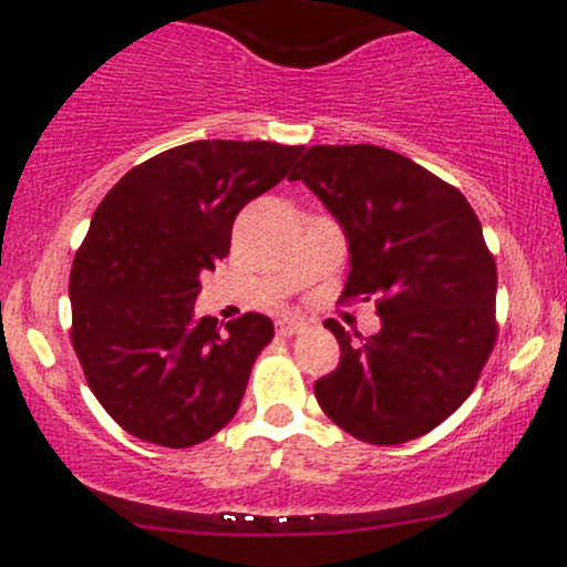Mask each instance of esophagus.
<instances>
[{"label": "esophagus", "mask_w": 567, "mask_h": 567, "mask_svg": "<svg viewBox=\"0 0 567 567\" xmlns=\"http://www.w3.org/2000/svg\"><path fill=\"white\" fill-rule=\"evenodd\" d=\"M303 320L301 317H282V320L277 322V333L279 336H296V333H301L303 330Z\"/></svg>", "instance_id": "1"}]
</instances>
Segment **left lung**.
Returning a JSON list of instances; mask_svg holds the SVG:
<instances>
[{
	"label": "left lung",
	"instance_id": "8db88e82",
	"mask_svg": "<svg viewBox=\"0 0 567 567\" xmlns=\"http://www.w3.org/2000/svg\"><path fill=\"white\" fill-rule=\"evenodd\" d=\"M292 181L333 213L349 243L343 296L375 298L381 330L315 383L330 421L370 445L432 432L464 405L496 347V261L458 188L383 146H311Z\"/></svg>",
	"mask_w": 567,
	"mask_h": 567
}]
</instances>
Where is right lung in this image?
Segmentation results:
<instances>
[{
	"label": "right lung",
	"mask_w": 567,
	"mask_h": 567,
	"mask_svg": "<svg viewBox=\"0 0 567 567\" xmlns=\"http://www.w3.org/2000/svg\"><path fill=\"white\" fill-rule=\"evenodd\" d=\"M301 152L269 141L184 143L122 175L97 205L69 277L71 343L125 432L192 447L234 419L275 324L256 311L224 330L197 320L199 277L229 252L237 213Z\"/></svg>",
	"instance_id": "right-lung-1"
}]
</instances>
